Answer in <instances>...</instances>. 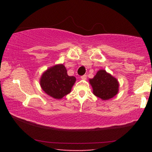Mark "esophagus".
I'll return each mask as SVG.
<instances>
[{"mask_svg": "<svg viewBox=\"0 0 152 152\" xmlns=\"http://www.w3.org/2000/svg\"><path fill=\"white\" fill-rule=\"evenodd\" d=\"M86 75H82V77H81V79H82V80H86Z\"/></svg>", "mask_w": 152, "mask_h": 152, "instance_id": "obj_1", "label": "esophagus"}]
</instances>
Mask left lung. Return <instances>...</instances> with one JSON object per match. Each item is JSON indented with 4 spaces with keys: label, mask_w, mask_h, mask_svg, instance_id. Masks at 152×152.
<instances>
[{
    "label": "left lung",
    "mask_w": 152,
    "mask_h": 152,
    "mask_svg": "<svg viewBox=\"0 0 152 152\" xmlns=\"http://www.w3.org/2000/svg\"><path fill=\"white\" fill-rule=\"evenodd\" d=\"M89 83L93 94L102 100L113 98L119 91L120 84L117 79L104 69L98 70L93 78L89 79Z\"/></svg>",
    "instance_id": "obj_1"
}]
</instances>
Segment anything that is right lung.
Instances as JSON below:
<instances>
[{
	"label": "right lung",
	"instance_id": "right-lung-1",
	"mask_svg": "<svg viewBox=\"0 0 152 152\" xmlns=\"http://www.w3.org/2000/svg\"><path fill=\"white\" fill-rule=\"evenodd\" d=\"M76 82L73 76H68L64 64L51 66L43 72L40 78V86L48 95L56 99H62L71 91Z\"/></svg>",
	"mask_w": 152,
	"mask_h": 152
}]
</instances>
